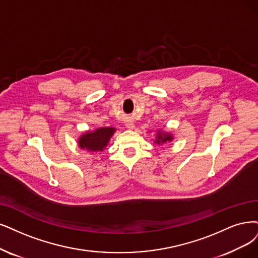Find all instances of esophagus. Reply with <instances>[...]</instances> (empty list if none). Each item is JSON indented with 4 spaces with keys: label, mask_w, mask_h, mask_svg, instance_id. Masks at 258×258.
<instances>
[{
    "label": "esophagus",
    "mask_w": 258,
    "mask_h": 258,
    "mask_svg": "<svg viewBox=\"0 0 258 258\" xmlns=\"http://www.w3.org/2000/svg\"><path fill=\"white\" fill-rule=\"evenodd\" d=\"M125 126H126V128H128V130H133L135 127V123L134 122H127L126 124H125Z\"/></svg>",
    "instance_id": "esophagus-1"
}]
</instances>
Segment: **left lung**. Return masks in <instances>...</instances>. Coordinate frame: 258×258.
Masks as SVG:
<instances>
[{"instance_id": "8db88e82", "label": "left lung", "mask_w": 258, "mask_h": 258, "mask_svg": "<svg viewBox=\"0 0 258 258\" xmlns=\"http://www.w3.org/2000/svg\"><path fill=\"white\" fill-rule=\"evenodd\" d=\"M174 137L172 135L171 132H167V131H163L161 128L156 131V134L154 137V144L157 146H163L165 144H168V142L173 141Z\"/></svg>"}]
</instances>
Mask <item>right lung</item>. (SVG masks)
<instances>
[{"label": "right lung", "instance_id": "1", "mask_svg": "<svg viewBox=\"0 0 258 258\" xmlns=\"http://www.w3.org/2000/svg\"><path fill=\"white\" fill-rule=\"evenodd\" d=\"M116 131L117 130L112 126H104L93 131H86L79 137L78 146L80 149L90 152V153L102 152L108 146V142Z\"/></svg>", "mask_w": 258, "mask_h": 258}]
</instances>
